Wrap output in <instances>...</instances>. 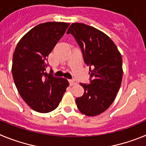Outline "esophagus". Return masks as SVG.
Masks as SVG:
<instances>
[{
	"label": "esophagus",
	"instance_id": "1",
	"mask_svg": "<svg viewBox=\"0 0 146 146\" xmlns=\"http://www.w3.org/2000/svg\"><path fill=\"white\" fill-rule=\"evenodd\" d=\"M69 81L71 86H74V85H76L77 83V81H76L75 80H69Z\"/></svg>",
	"mask_w": 146,
	"mask_h": 146
}]
</instances>
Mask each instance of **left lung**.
I'll list each match as a JSON object with an SVG mask.
<instances>
[{"mask_svg": "<svg viewBox=\"0 0 146 146\" xmlns=\"http://www.w3.org/2000/svg\"><path fill=\"white\" fill-rule=\"evenodd\" d=\"M82 49L89 66L91 83H80L85 90L76 98L80 111L87 116L101 114L113 104L121 87L122 58L113 40L102 31L83 23H72L67 31Z\"/></svg>", "mask_w": 146, "mask_h": 146, "instance_id": "1", "label": "left lung"}]
</instances>
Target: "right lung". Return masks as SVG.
Wrapping results in <instances>:
<instances>
[{
    "label": "right lung",
    "mask_w": 146,
    "mask_h": 146,
    "mask_svg": "<svg viewBox=\"0 0 146 146\" xmlns=\"http://www.w3.org/2000/svg\"><path fill=\"white\" fill-rule=\"evenodd\" d=\"M69 25L64 22H48L35 26L22 37L13 55L11 72L18 92L38 113L56 109L69 86L65 78L45 72L49 54Z\"/></svg>",
    "instance_id": "right-lung-1"
}]
</instances>
